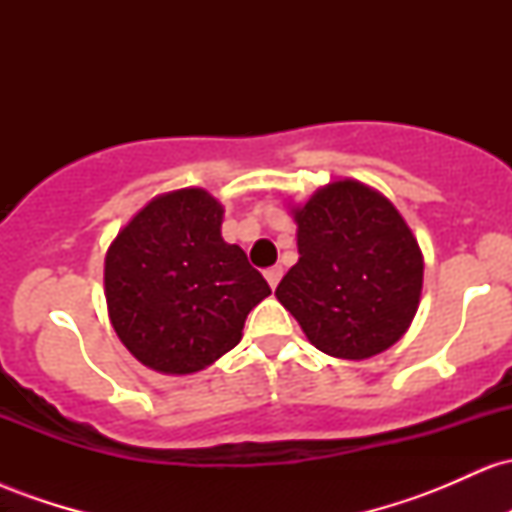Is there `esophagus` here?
Masks as SVG:
<instances>
[{"instance_id": "34e87169", "label": "esophagus", "mask_w": 512, "mask_h": 512, "mask_svg": "<svg viewBox=\"0 0 512 512\" xmlns=\"http://www.w3.org/2000/svg\"><path fill=\"white\" fill-rule=\"evenodd\" d=\"M281 276H284V269H281V267H272V269H267V272H264V279H267V284L272 286V289L279 286Z\"/></svg>"}]
</instances>
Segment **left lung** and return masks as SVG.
Wrapping results in <instances>:
<instances>
[{"instance_id": "1", "label": "left lung", "mask_w": 512, "mask_h": 512, "mask_svg": "<svg viewBox=\"0 0 512 512\" xmlns=\"http://www.w3.org/2000/svg\"><path fill=\"white\" fill-rule=\"evenodd\" d=\"M289 209L298 262L276 286V298L308 342L346 361L397 344L419 310L424 255L395 204L342 178Z\"/></svg>"}]
</instances>
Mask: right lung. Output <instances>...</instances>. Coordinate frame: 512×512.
<instances>
[{"instance_id":"obj_1","label":"right lung","mask_w":512,"mask_h":512,"mask_svg":"<svg viewBox=\"0 0 512 512\" xmlns=\"http://www.w3.org/2000/svg\"><path fill=\"white\" fill-rule=\"evenodd\" d=\"M223 204L202 187L163 192L105 252L110 325L146 368L192 375L243 339L245 317L272 293L248 255L221 236Z\"/></svg>"}]
</instances>
